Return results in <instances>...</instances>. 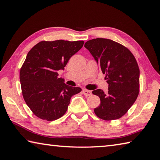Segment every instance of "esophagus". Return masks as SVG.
<instances>
[{
	"label": "esophagus",
	"instance_id": "1",
	"mask_svg": "<svg viewBox=\"0 0 160 160\" xmlns=\"http://www.w3.org/2000/svg\"><path fill=\"white\" fill-rule=\"evenodd\" d=\"M82 93L85 96H89L91 95V91L89 90H87V89H84L82 91Z\"/></svg>",
	"mask_w": 160,
	"mask_h": 160
}]
</instances>
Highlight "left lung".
I'll use <instances>...</instances> for the list:
<instances>
[{
	"label": "left lung",
	"mask_w": 160,
	"mask_h": 160,
	"mask_svg": "<svg viewBox=\"0 0 160 160\" xmlns=\"http://www.w3.org/2000/svg\"><path fill=\"white\" fill-rule=\"evenodd\" d=\"M84 47L89 51L108 84L107 93L92 91L99 96L100 104L94 113L102 120H117L127 113L140 92V69L136 59L127 47L113 40L96 38Z\"/></svg>",
	"instance_id": "8db88e82"
}]
</instances>
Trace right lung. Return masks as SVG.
Masks as SVG:
<instances>
[{
	"instance_id": "obj_1",
	"label": "right lung",
	"mask_w": 160,
	"mask_h": 160,
	"mask_svg": "<svg viewBox=\"0 0 160 160\" xmlns=\"http://www.w3.org/2000/svg\"><path fill=\"white\" fill-rule=\"evenodd\" d=\"M83 40L42 41L33 47L20 70L22 94L27 105L36 117L53 121L64 115L71 98L80 93L58 78L70 58L84 45Z\"/></svg>"
}]
</instances>
